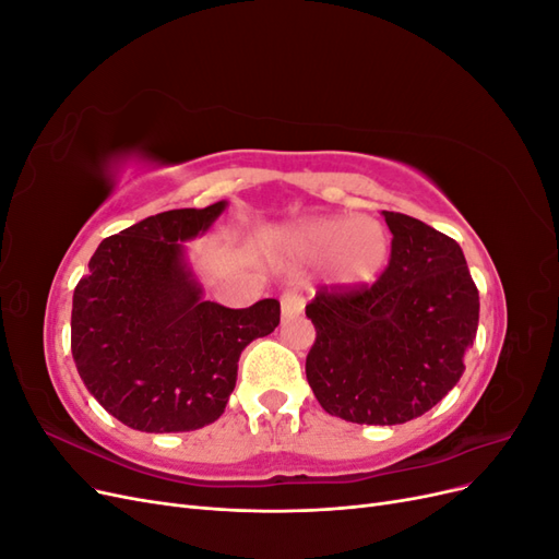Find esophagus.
Segmentation results:
<instances>
[{"mask_svg":"<svg viewBox=\"0 0 559 559\" xmlns=\"http://www.w3.org/2000/svg\"><path fill=\"white\" fill-rule=\"evenodd\" d=\"M280 302H282V317H284V319H292V317L300 314L302 308H306V300H302V296H300L298 289H286V292L282 294Z\"/></svg>","mask_w":559,"mask_h":559,"instance_id":"esophagus-1","label":"esophagus"}]
</instances>
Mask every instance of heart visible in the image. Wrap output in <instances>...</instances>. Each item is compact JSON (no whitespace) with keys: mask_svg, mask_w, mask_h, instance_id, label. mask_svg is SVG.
<instances>
[{"mask_svg":"<svg viewBox=\"0 0 559 559\" xmlns=\"http://www.w3.org/2000/svg\"><path fill=\"white\" fill-rule=\"evenodd\" d=\"M282 251L300 263L326 261L331 275L341 284H366L376 280L389 251L386 233L370 216H326L286 230Z\"/></svg>","mask_w":559,"mask_h":559,"instance_id":"b5f03b06","label":"heart"}]
</instances>
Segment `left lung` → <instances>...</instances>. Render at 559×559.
Listing matches in <instances>:
<instances>
[{
  "instance_id": "1",
  "label": "left lung",
  "mask_w": 559,
  "mask_h": 559,
  "mask_svg": "<svg viewBox=\"0 0 559 559\" xmlns=\"http://www.w3.org/2000/svg\"><path fill=\"white\" fill-rule=\"evenodd\" d=\"M382 214L392 230L384 273L319 286L306 306L317 331L308 382L321 408L357 425H403L431 411L460 382L478 331L462 247L419 218Z\"/></svg>"
}]
</instances>
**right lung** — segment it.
I'll list each match as a JSON object with an SVG mask.
<instances>
[{
  "instance_id": "1",
  "label": "right lung",
  "mask_w": 559,
  "mask_h": 559,
  "mask_svg": "<svg viewBox=\"0 0 559 559\" xmlns=\"http://www.w3.org/2000/svg\"><path fill=\"white\" fill-rule=\"evenodd\" d=\"M226 200L170 210L99 242L72 300V354L83 384L126 427L193 431L222 417L242 349L273 333L280 302L230 310L202 300L183 245Z\"/></svg>"
}]
</instances>
